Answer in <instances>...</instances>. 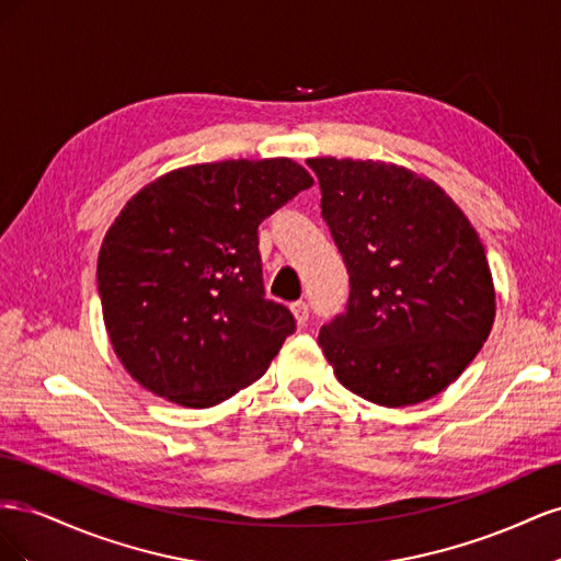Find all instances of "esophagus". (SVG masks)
I'll return each instance as SVG.
<instances>
[{
  "mask_svg": "<svg viewBox=\"0 0 561 561\" xmlns=\"http://www.w3.org/2000/svg\"><path fill=\"white\" fill-rule=\"evenodd\" d=\"M290 311L297 320V325H307V322H309V304L307 301H295Z\"/></svg>",
  "mask_w": 561,
  "mask_h": 561,
  "instance_id": "34e87169",
  "label": "esophagus"
}]
</instances>
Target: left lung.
<instances>
[{
	"instance_id": "left-lung-1",
	"label": "left lung",
	"mask_w": 561,
	"mask_h": 561,
	"mask_svg": "<svg viewBox=\"0 0 561 561\" xmlns=\"http://www.w3.org/2000/svg\"><path fill=\"white\" fill-rule=\"evenodd\" d=\"M320 208L351 276L318 344L351 393L428 400L461 377L496 316L484 245L433 180L386 161L316 157Z\"/></svg>"
}]
</instances>
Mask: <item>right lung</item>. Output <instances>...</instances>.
I'll list each match as a JSON object with an SVG mask.
<instances>
[{"label": "right lung", "instance_id": "right-lung-1", "mask_svg": "<svg viewBox=\"0 0 561 561\" xmlns=\"http://www.w3.org/2000/svg\"><path fill=\"white\" fill-rule=\"evenodd\" d=\"M313 178L293 159L184 165L135 194L98 257L103 320L128 375L206 410L260 379L295 318L264 297L257 227Z\"/></svg>", "mask_w": 561, "mask_h": 561}]
</instances>
